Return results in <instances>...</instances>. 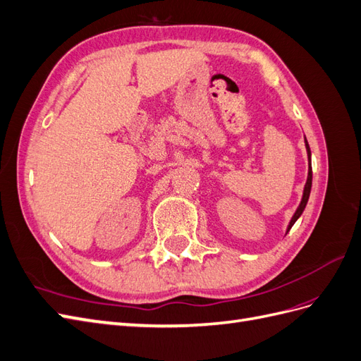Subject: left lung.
<instances>
[{
	"label": "left lung",
	"instance_id": "obj_1",
	"mask_svg": "<svg viewBox=\"0 0 361 361\" xmlns=\"http://www.w3.org/2000/svg\"><path fill=\"white\" fill-rule=\"evenodd\" d=\"M305 147H307V157H309V176H307V182H305V187H304V192H302V200H301V203H300V206H298V209L295 211V214H293V216H292V220H290V223H289V227H288V232L290 231V227L295 224V221H297L298 218H300V215L302 214V211H304L305 204H307L309 195H310V190H312V164H310V147H309L307 140H305Z\"/></svg>",
	"mask_w": 361,
	"mask_h": 361
}]
</instances>
